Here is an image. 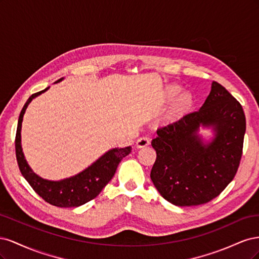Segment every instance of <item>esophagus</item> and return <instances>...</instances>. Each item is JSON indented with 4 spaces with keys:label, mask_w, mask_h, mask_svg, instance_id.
<instances>
[{
    "label": "esophagus",
    "mask_w": 259,
    "mask_h": 259,
    "mask_svg": "<svg viewBox=\"0 0 259 259\" xmlns=\"http://www.w3.org/2000/svg\"><path fill=\"white\" fill-rule=\"evenodd\" d=\"M149 144H150V138H149L148 136H142L140 138H138L137 142H136L137 148L147 147Z\"/></svg>",
    "instance_id": "esophagus-1"
}]
</instances>
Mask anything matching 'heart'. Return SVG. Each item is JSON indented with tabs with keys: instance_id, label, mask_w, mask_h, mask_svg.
Segmentation results:
<instances>
[{
	"instance_id": "1",
	"label": "heart",
	"mask_w": 259,
	"mask_h": 259,
	"mask_svg": "<svg viewBox=\"0 0 259 259\" xmlns=\"http://www.w3.org/2000/svg\"><path fill=\"white\" fill-rule=\"evenodd\" d=\"M183 89L180 88L179 85H170L166 90V98L167 99H175L177 98L180 94H182ZM191 99L189 96H184L182 99L179 100V103L177 105L178 110H184L185 108L190 105Z\"/></svg>"
}]
</instances>
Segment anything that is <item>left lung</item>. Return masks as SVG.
<instances>
[{
    "label": "left lung",
    "mask_w": 259,
    "mask_h": 259,
    "mask_svg": "<svg viewBox=\"0 0 259 259\" xmlns=\"http://www.w3.org/2000/svg\"><path fill=\"white\" fill-rule=\"evenodd\" d=\"M214 127L215 137L205 145L199 125ZM246 130L239 101L217 82L197 111L156 131L151 145L156 160L151 180L162 197L177 206L204 204L221 194L237 174Z\"/></svg>",
    "instance_id": "1"
}]
</instances>
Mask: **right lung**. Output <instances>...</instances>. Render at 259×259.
<instances>
[{
  "instance_id": "obj_1",
  "label": "right lung",
  "mask_w": 259,
  "mask_h": 259,
  "mask_svg": "<svg viewBox=\"0 0 259 259\" xmlns=\"http://www.w3.org/2000/svg\"><path fill=\"white\" fill-rule=\"evenodd\" d=\"M61 80L62 79H59L56 83ZM48 90L49 88L32 94L22 108L18 119L16 138H15L16 159L22 176L26 178L29 185L32 187V189L43 200L58 207H76L97 197L114 176L116 167L121 160L124 156L130 154L132 147L111 149L95 163H93L90 167L81 171L80 174L64 180H59V182H51V180H46L35 175L32 169L29 167L22 153L20 144L21 122L30 101Z\"/></svg>"
}]
</instances>
